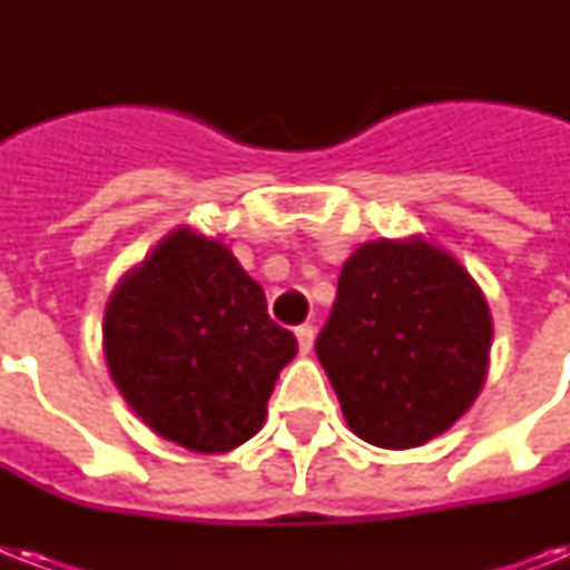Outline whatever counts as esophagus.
I'll return each mask as SVG.
<instances>
[{
  "mask_svg": "<svg viewBox=\"0 0 570 570\" xmlns=\"http://www.w3.org/2000/svg\"><path fill=\"white\" fill-rule=\"evenodd\" d=\"M295 337H298V348H302V355H311L313 340H316V331H313V325H298V328H295Z\"/></svg>",
  "mask_w": 570,
  "mask_h": 570,
  "instance_id": "34e87169",
  "label": "esophagus"
}]
</instances>
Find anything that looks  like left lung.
Listing matches in <instances>:
<instances>
[{"instance_id": "8db88e82", "label": "left lung", "mask_w": 570, "mask_h": 570, "mask_svg": "<svg viewBox=\"0 0 570 570\" xmlns=\"http://www.w3.org/2000/svg\"><path fill=\"white\" fill-rule=\"evenodd\" d=\"M491 340V311L468 268L407 236L366 242L343 263L316 355L348 429L381 450H411L476 402Z\"/></svg>"}]
</instances>
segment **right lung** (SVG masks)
Returning a JSON list of instances; mask_svg holds the SVG:
<instances>
[{
	"label": "right lung",
	"mask_w": 570,
	"mask_h": 570,
	"mask_svg": "<svg viewBox=\"0 0 570 570\" xmlns=\"http://www.w3.org/2000/svg\"><path fill=\"white\" fill-rule=\"evenodd\" d=\"M115 387L159 438L227 452L266 423L298 343L222 239L177 227L120 277L102 316Z\"/></svg>",
	"instance_id": "add662e5"
}]
</instances>
